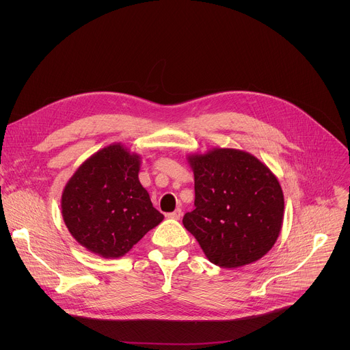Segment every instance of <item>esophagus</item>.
Instances as JSON below:
<instances>
[{
    "label": "esophagus",
    "mask_w": 350,
    "mask_h": 350,
    "mask_svg": "<svg viewBox=\"0 0 350 350\" xmlns=\"http://www.w3.org/2000/svg\"><path fill=\"white\" fill-rule=\"evenodd\" d=\"M169 219H173V220H178L180 217H181V209L178 208V209H176L174 212H172V213H167L166 215Z\"/></svg>",
    "instance_id": "obj_1"
}]
</instances>
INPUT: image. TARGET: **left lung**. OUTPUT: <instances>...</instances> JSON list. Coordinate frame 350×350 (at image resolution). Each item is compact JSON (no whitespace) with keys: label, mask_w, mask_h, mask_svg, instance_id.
Wrapping results in <instances>:
<instances>
[{"label":"left lung","mask_w":350,"mask_h":350,"mask_svg":"<svg viewBox=\"0 0 350 350\" xmlns=\"http://www.w3.org/2000/svg\"><path fill=\"white\" fill-rule=\"evenodd\" d=\"M195 180V209L184 227L206 258L237 269L263 258L275 243L284 219V193L277 177L254 155L215 148L189 155Z\"/></svg>","instance_id":"8db88e82"}]
</instances>
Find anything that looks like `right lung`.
Returning <instances> with one entry per match:
<instances>
[{
    "instance_id": "right-lung-1",
    "label": "right lung",
    "mask_w": 350,
    "mask_h": 350,
    "mask_svg": "<svg viewBox=\"0 0 350 350\" xmlns=\"http://www.w3.org/2000/svg\"><path fill=\"white\" fill-rule=\"evenodd\" d=\"M139 157L112 144L90 157L62 193V216L72 237L107 259L126 255L162 220L138 180Z\"/></svg>"
}]
</instances>
